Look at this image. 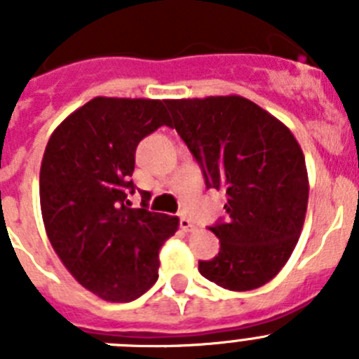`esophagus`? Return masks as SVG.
<instances>
[{"instance_id":"esophagus-1","label":"esophagus","mask_w":359,"mask_h":359,"mask_svg":"<svg viewBox=\"0 0 359 359\" xmlns=\"http://www.w3.org/2000/svg\"><path fill=\"white\" fill-rule=\"evenodd\" d=\"M180 226H182V230H185V231L194 230V223H192L189 217H185V215H182V217H180Z\"/></svg>"}]
</instances>
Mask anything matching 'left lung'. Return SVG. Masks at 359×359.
<instances>
[{"label":"left lung","instance_id":"left-lung-1","mask_svg":"<svg viewBox=\"0 0 359 359\" xmlns=\"http://www.w3.org/2000/svg\"><path fill=\"white\" fill-rule=\"evenodd\" d=\"M167 106L207 189L228 198V221L210 226L221 248L212 261H199V273L230 291L264 286L291 257L306 219L309 182L297 138L239 95Z\"/></svg>","mask_w":359,"mask_h":359}]
</instances>
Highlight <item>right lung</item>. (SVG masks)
Returning <instances> with one entry per match:
<instances>
[{"instance_id": "obj_1", "label": "right lung", "mask_w": 359, "mask_h": 359, "mask_svg": "<svg viewBox=\"0 0 359 359\" xmlns=\"http://www.w3.org/2000/svg\"><path fill=\"white\" fill-rule=\"evenodd\" d=\"M167 100L97 97L57 126L39 174L53 250L75 280L107 302H131L158 280L160 248L180 219L129 208L142 138L170 126Z\"/></svg>"}]
</instances>
